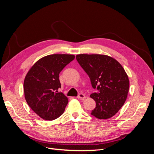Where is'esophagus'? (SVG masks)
Here are the masks:
<instances>
[{"label":"esophagus","instance_id":"esophagus-1","mask_svg":"<svg viewBox=\"0 0 154 154\" xmlns=\"http://www.w3.org/2000/svg\"><path fill=\"white\" fill-rule=\"evenodd\" d=\"M77 97H78V98H79V99L83 100V99L85 98L86 96H85V95L84 94H83V93H80V94L78 95Z\"/></svg>","mask_w":154,"mask_h":154}]
</instances>
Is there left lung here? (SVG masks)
I'll return each instance as SVG.
<instances>
[{
	"label": "left lung",
	"mask_w": 154,
	"mask_h": 154,
	"mask_svg": "<svg viewBox=\"0 0 154 154\" xmlns=\"http://www.w3.org/2000/svg\"><path fill=\"white\" fill-rule=\"evenodd\" d=\"M76 58L92 88L98 91L90 95L96 101L91 115L100 119L112 117L124 105L128 92L129 80L123 67L106 55L82 54Z\"/></svg>",
	"instance_id": "obj_1"
}]
</instances>
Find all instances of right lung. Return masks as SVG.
<instances>
[{"label":"right lung","instance_id":"right-lung-1","mask_svg":"<svg viewBox=\"0 0 154 154\" xmlns=\"http://www.w3.org/2000/svg\"><path fill=\"white\" fill-rule=\"evenodd\" d=\"M75 57L51 54L40 59L26 74L24 91L27 104L41 118L52 121L61 116L68 103L61 87L59 74Z\"/></svg>","mask_w":154,"mask_h":154}]
</instances>
